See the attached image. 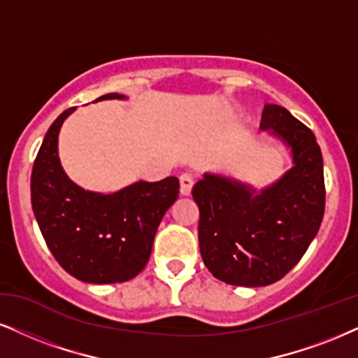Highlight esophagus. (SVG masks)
Returning a JSON list of instances; mask_svg holds the SVG:
<instances>
[{
    "label": "esophagus",
    "mask_w": 358,
    "mask_h": 358,
    "mask_svg": "<svg viewBox=\"0 0 358 358\" xmlns=\"http://www.w3.org/2000/svg\"><path fill=\"white\" fill-rule=\"evenodd\" d=\"M179 182H180V194L182 196H189L192 191V186H194V178L191 174H182L179 178Z\"/></svg>",
    "instance_id": "esophagus-1"
}]
</instances>
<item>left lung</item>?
Wrapping results in <instances>:
<instances>
[{"label":"left lung","mask_w":358,"mask_h":358,"mask_svg":"<svg viewBox=\"0 0 358 358\" xmlns=\"http://www.w3.org/2000/svg\"><path fill=\"white\" fill-rule=\"evenodd\" d=\"M260 127L292 149L294 167L284 178L259 194L213 174L192 187L202 260L215 279L231 285L280 280L306 254L324 219V162L314 132L277 104L264 106Z\"/></svg>","instance_id":"obj_1"}]
</instances>
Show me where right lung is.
<instances>
[{"label": "right lung", "instance_id": "add662e5", "mask_svg": "<svg viewBox=\"0 0 358 358\" xmlns=\"http://www.w3.org/2000/svg\"><path fill=\"white\" fill-rule=\"evenodd\" d=\"M122 99L109 92L98 98ZM74 108L44 136L31 172V206L59 266L90 284L131 280L143 271L166 210L179 196V179L131 184L113 194L90 192L68 179L57 157V134Z\"/></svg>", "mask_w": 358, "mask_h": 358}]
</instances>
